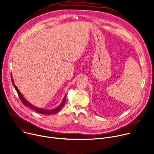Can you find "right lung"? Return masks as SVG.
I'll return each mask as SVG.
<instances>
[{
  "mask_svg": "<svg viewBox=\"0 0 154 154\" xmlns=\"http://www.w3.org/2000/svg\"><path fill=\"white\" fill-rule=\"evenodd\" d=\"M11 79H12V84H13V85L14 87V88H15L17 94L19 96V98L20 99L22 100V103L24 104V105H25L26 106L31 108L32 109H33V111L37 112H39V113H41V114H43V115H53V114H56V113H57V112L62 109L63 108V106H64L65 105V103H66V95H65V97H64L63 98V101L61 102V103L58 106H57L56 108H53V109H43V108H38L35 106H34L33 105L31 104L29 102L26 100L24 97H23V95L21 94V92H20L19 91V90L18 89V88L17 87V86L15 85L14 84V81L13 80V77H12V73H11Z\"/></svg>",
  "mask_w": 154,
  "mask_h": 154,
  "instance_id": "obj_1",
  "label": "right lung"
}]
</instances>
